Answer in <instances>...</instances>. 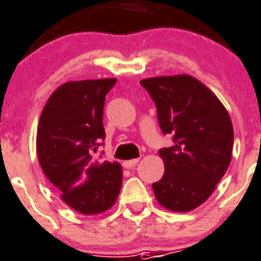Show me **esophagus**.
<instances>
[{
	"mask_svg": "<svg viewBox=\"0 0 261 261\" xmlns=\"http://www.w3.org/2000/svg\"><path fill=\"white\" fill-rule=\"evenodd\" d=\"M139 160L138 159H135V160H128V161H124L123 163V167L127 168V169H131V168H134L137 164H138Z\"/></svg>",
	"mask_w": 261,
	"mask_h": 261,
	"instance_id": "34e87169",
	"label": "esophagus"
}]
</instances>
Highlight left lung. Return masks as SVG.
<instances>
[{
	"instance_id": "8db88e82",
	"label": "left lung",
	"mask_w": 261,
	"mask_h": 261,
	"mask_svg": "<svg viewBox=\"0 0 261 261\" xmlns=\"http://www.w3.org/2000/svg\"><path fill=\"white\" fill-rule=\"evenodd\" d=\"M157 107L164 134L173 145L159 151L165 173L153 182L159 203L187 213L204 203L226 173L233 150V124L226 108L206 85L188 74L141 81Z\"/></svg>"
}]
</instances>
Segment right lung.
<instances>
[{"label":"right lung","instance_id":"right-lung-1","mask_svg":"<svg viewBox=\"0 0 261 261\" xmlns=\"http://www.w3.org/2000/svg\"><path fill=\"white\" fill-rule=\"evenodd\" d=\"M116 79L70 81L47 100L36 134L38 159L61 199L81 214L114 206L122 187L119 163H100L94 153L106 138L102 111Z\"/></svg>","mask_w":261,"mask_h":261}]
</instances>
